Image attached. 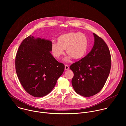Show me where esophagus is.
<instances>
[{
  "instance_id": "34e87169",
  "label": "esophagus",
  "mask_w": 126,
  "mask_h": 126,
  "mask_svg": "<svg viewBox=\"0 0 126 126\" xmlns=\"http://www.w3.org/2000/svg\"><path fill=\"white\" fill-rule=\"evenodd\" d=\"M65 69L66 70H69V66H68V65H65Z\"/></svg>"
}]
</instances>
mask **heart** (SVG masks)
Wrapping results in <instances>:
<instances>
[{
  "label": "heart",
  "instance_id": "1",
  "mask_svg": "<svg viewBox=\"0 0 126 126\" xmlns=\"http://www.w3.org/2000/svg\"><path fill=\"white\" fill-rule=\"evenodd\" d=\"M88 39L82 33L70 32L63 34L58 38V42H53L51 50L53 55L59 59L64 54V50L69 55L65 58L66 61L70 60L71 57L74 59L82 58L87 52Z\"/></svg>",
  "mask_w": 126,
  "mask_h": 126
}]
</instances>
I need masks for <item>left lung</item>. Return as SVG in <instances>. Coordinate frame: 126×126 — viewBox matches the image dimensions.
<instances>
[{
  "mask_svg": "<svg viewBox=\"0 0 126 126\" xmlns=\"http://www.w3.org/2000/svg\"><path fill=\"white\" fill-rule=\"evenodd\" d=\"M94 46L88 54L72 64L73 72L72 84L75 91L84 97L92 96L103 88L110 74L111 58L109 49L96 34Z\"/></svg>",
  "mask_w": 126,
  "mask_h": 126,
  "instance_id": "8db88e82",
  "label": "left lung"
}]
</instances>
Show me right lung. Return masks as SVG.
<instances>
[{
    "mask_svg": "<svg viewBox=\"0 0 126 126\" xmlns=\"http://www.w3.org/2000/svg\"><path fill=\"white\" fill-rule=\"evenodd\" d=\"M52 44L49 40L30 35L22 42L17 52V75L25 90L35 97L48 94L64 70V65L50 53Z\"/></svg>",
    "mask_w": 126,
    "mask_h": 126,
    "instance_id": "add662e5",
    "label": "right lung"
}]
</instances>
